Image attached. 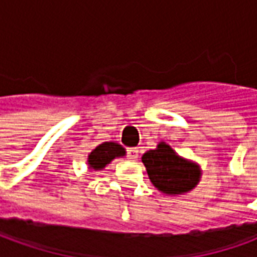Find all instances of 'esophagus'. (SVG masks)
Instances as JSON below:
<instances>
[{
  "label": "esophagus",
  "instance_id": "1",
  "mask_svg": "<svg viewBox=\"0 0 257 257\" xmlns=\"http://www.w3.org/2000/svg\"><path fill=\"white\" fill-rule=\"evenodd\" d=\"M126 156L131 161H137L138 156H139V151H138L137 148H129L128 151H126Z\"/></svg>",
  "mask_w": 257,
  "mask_h": 257
}]
</instances>
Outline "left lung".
Returning a JSON list of instances; mask_svg holds the SVG:
<instances>
[{
	"instance_id": "8db88e82",
	"label": "left lung",
	"mask_w": 257,
	"mask_h": 257,
	"mask_svg": "<svg viewBox=\"0 0 257 257\" xmlns=\"http://www.w3.org/2000/svg\"><path fill=\"white\" fill-rule=\"evenodd\" d=\"M151 182L168 195H181L193 189L199 182V166L182 159L169 145L161 142L155 151L142 156Z\"/></svg>"
}]
</instances>
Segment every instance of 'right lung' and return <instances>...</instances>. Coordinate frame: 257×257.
<instances>
[{
    "label": "right lung",
    "mask_w": 257,
    "mask_h": 257,
    "mask_svg": "<svg viewBox=\"0 0 257 257\" xmlns=\"http://www.w3.org/2000/svg\"><path fill=\"white\" fill-rule=\"evenodd\" d=\"M125 155V149L115 142H103L99 146H96L92 152L88 156V164L91 169L101 171L106 165L111 162L112 159L118 156Z\"/></svg>",
    "instance_id": "1"
}]
</instances>
